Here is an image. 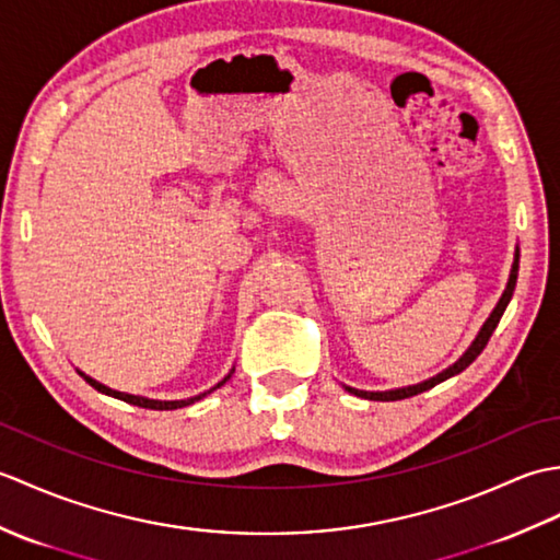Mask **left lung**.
<instances>
[{
    "label": "left lung",
    "instance_id": "1",
    "mask_svg": "<svg viewBox=\"0 0 560 560\" xmlns=\"http://www.w3.org/2000/svg\"><path fill=\"white\" fill-rule=\"evenodd\" d=\"M517 269H520V249L515 253L513 271H510L508 287H505V291H503V295H501V301H498V305L493 307L491 317L486 319L483 327H481V331L477 335V339L471 341V347H469L467 351H464L462 359H459L457 363H452L450 368H445L443 373H438V375H435V377H431V380H423V383H419V385L401 387V389H389V392H363V389H353V387H343V389L351 392V395H355V397H363V399H373V401H397V399H407V397H413V395H421V392L435 387L438 383H443V380H447V377H452V375L462 373L464 368H467V365H471L474 361H477V355L486 349V343H489V339H491V335H493V329L498 327V323H501V317H503V313H505V307H508L510 299H513V291H515V283H517Z\"/></svg>",
    "mask_w": 560,
    "mask_h": 560
}]
</instances>
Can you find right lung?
Listing matches in <instances>:
<instances>
[{"label": "right lung", "mask_w": 560, "mask_h": 560, "mask_svg": "<svg viewBox=\"0 0 560 560\" xmlns=\"http://www.w3.org/2000/svg\"><path fill=\"white\" fill-rule=\"evenodd\" d=\"M83 375V373H81ZM231 377V375H229ZM229 377H223L219 385H213L209 392H201V395H197V397H189V399H177V401H161V399H147V397H137V395H127V392H117V389H110V387H105V385H101V383H96V380L93 377H89V375H83V380H86V383L91 385V387H96L98 392H103V395H108V397H115V399H122V401H127V404H135V407H141V409H153V411H171V409H183V407H189V404H195V401H199L201 397H207V395H211L213 389H219L225 380Z\"/></svg>", "instance_id": "add662e5"}]
</instances>
